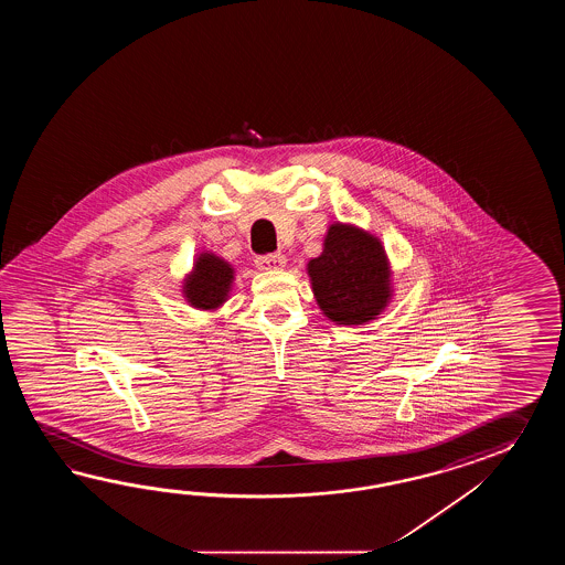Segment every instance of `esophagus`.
Returning a JSON list of instances; mask_svg holds the SVG:
<instances>
[{
	"label": "esophagus",
	"mask_w": 565,
	"mask_h": 565,
	"mask_svg": "<svg viewBox=\"0 0 565 565\" xmlns=\"http://www.w3.org/2000/svg\"><path fill=\"white\" fill-rule=\"evenodd\" d=\"M254 263L260 270H278L287 265V258L282 254H263V256H256Z\"/></svg>",
	"instance_id": "1"
}]
</instances>
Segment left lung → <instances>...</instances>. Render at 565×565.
<instances>
[{
	"instance_id": "1",
	"label": "left lung",
	"mask_w": 565,
	"mask_h": 565,
	"mask_svg": "<svg viewBox=\"0 0 565 565\" xmlns=\"http://www.w3.org/2000/svg\"><path fill=\"white\" fill-rule=\"evenodd\" d=\"M319 309L337 324H363L392 297L384 246L349 224H331L323 253L307 265Z\"/></svg>"
}]
</instances>
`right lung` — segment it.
I'll return each mask as SVG.
<instances>
[{"mask_svg": "<svg viewBox=\"0 0 565 565\" xmlns=\"http://www.w3.org/2000/svg\"><path fill=\"white\" fill-rule=\"evenodd\" d=\"M234 280V268L217 258L216 254H200L193 265V273L183 282V295L195 309H217L228 299Z\"/></svg>", "mask_w": 565, "mask_h": 565, "instance_id": "1", "label": "right lung"}]
</instances>
